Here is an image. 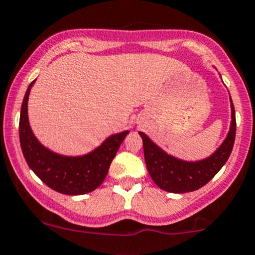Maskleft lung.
Listing matches in <instances>:
<instances>
[{
    "label": "left lung",
    "mask_w": 255,
    "mask_h": 255,
    "mask_svg": "<svg viewBox=\"0 0 255 255\" xmlns=\"http://www.w3.org/2000/svg\"><path fill=\"white\" fill-rule=\"evenodd\" d=\"M231 106H232V123L227 138L210 158L201 161L189 163L168 155L144 133L139 132L143 139L146 169L153 181L160 189L174 194L195 191L205 186L221 170L232 153L236 138V112L233 104Z\"/></svg>",
    "instance_id": "obj_1"
}]
</instances>
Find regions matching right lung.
<instances>
[{
	"label": "right lung",
	"instance_id": "add662e5",
	"mask_svg": "<svg viewBox=\"0 0 255 255\" xmlns=\"http://www.w3.org/2000/svg\"><path fill=\"white\" fill-rule=\"evenodd\" d=\"M30 82L22 102L19 117V142L28 166L50 189L65 195H84L104 182L113 158L128 130L111 135L101 146L84 156H61L48 150L32 133L28 122L27 102Z\"/></svg>",
	"mask_w": 255,
	"mask_h": 255
}]
</instances>
